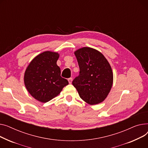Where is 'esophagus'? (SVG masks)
<instances>
[{
	"mask_svg": "<svg viewBox=\"0 0 148 148\" xmlns=\"http://www.w3.org/2000/svg\"><path fill=\"white\" fill-rule=\"evenodd\" d=\"M68 81H69V84H72V77H71V78H69L68 79Z\"/></svg>",
	"mask_w": 148,
	"mask_h": 148,
	"instance_id": "esophagus-1",
	"label": "esophagus"
}]
</instances>
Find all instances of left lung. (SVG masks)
Instances as JSON below:
<instances>
[{
    "mask_svg": "<svg viewBox=\"0 0 148 148\" xmlns=\"http://www.w3.org/2000/svg\"><path fill=\"white\" fill-rule=\"evenodd\" d=\"M74 54L80 72L73 85L80 97L89 105L101 103L108 95L114 80L109 63L100 51L92 48H79Z\"/></svg>",
    "mask_w": 148,
    "mask_h": 148,
    "instance_id": "obj_1",
    "label": "left lung"
}]
</instances>
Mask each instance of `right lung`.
<instances>
[{
	"label": "right lung",
	"mask_w": 148,
	"mask_h": 148,
	"mask_svg": "<svg viewBox=\"0 0 148 148\" xmlns=\"http://www.w3.org/2000/svg\"><path fill=\"white\" fill-rule=\"evenodd\" d=\"M59 56L56 52H43L31 61L25 71V88L40 102L50 101L69 84L67 79L61 77L60 68L57 64Z\"/></svg>",
	"instance_id": "1"
}]
</instances>
